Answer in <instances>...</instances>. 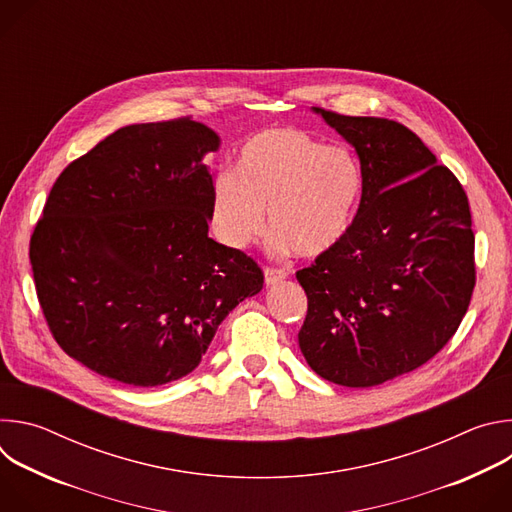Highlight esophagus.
Here are the masks:
<instances>
[{
    "label": "esophagus",
    "mask_w": 512,
    "mask_h": 512,
    "mask_svg": "<svg viewBox=\"0 0 512 512\" xmlns=\"http://www.w3.org/2000/svg\"><path fill=\"white\" fill-rule=\"evenodd\" d=\"M263 275H265V285H275V283H279V281H283L287 277V271L285 269L267 267Z\"/></svg>",
    "instance_id": "1"
}]
</instances>
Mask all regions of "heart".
Returning a JSON list of instances; mask_svg holds the SVG:
<instances>
[{
    "label": "heart",
    "mask_w": 512,
    "mask_h": 512,
    "mask_svg": "<svg viewBox=\"0 0 512 512\" xmlns=\"http://www.w3.org/2000/svg\"><path fill=\"white\" fill-rule=\"evenodd\" d=\"M360 196L362 168L352 152L273 127L243 145L235 174L214 178L210 229L223 245L247 249L265 231L267 208L273 249L320 257L348 235Z\"/></svg>",
    "instance_id": "b5f03b06"
}]
</instances>
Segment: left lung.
<instances>
[{"label":"left lung","mask_w":512,"mask_h":512,"mask_svg":"<svg viewBox=\"0 0 512 512\" xmlns=\"http://www.w3.org/2000/svg\"><path fill=\"white\" fill-rule=\"evenodd\" d=\"M312 111L354 148L362 196L342 243L296 273L308 296L298 342L322 379L375 387L440 352L470 306L468 196L405 125Z\"/></svg>","instance_id":"1"}]
</instances>
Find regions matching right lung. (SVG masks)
<instances>
[{
  "instance_id": "obj_1",
  "label": "right lung",
  "mask_w": 512,
  "mask_h": 512,
  "mask_svg": "<svg viewBox=\"0 0 512 512\" xmlns=\"http://www.w3.org/2000/svg\"><path fill=\"white\" fill-rule=\"evenodd\" d=\"M221 137L190 117L135 123L64 168L30 241L60 348L93 373L158 387L192 373L218 326L263 287L257 263L208 237Z\"/></svg>"
}]
</instances>
